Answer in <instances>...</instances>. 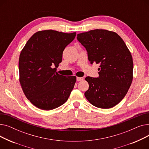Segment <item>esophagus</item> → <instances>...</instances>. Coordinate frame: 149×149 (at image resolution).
<instances>
[{"label": "esophagus", "instance_id": "1", "mask_svg": "<svg viewBox=\"0 0 149 149\" xmlns=\"http://www.w3.org/2000/svg\"><path fill=\"white\" fill-rule=\"evenodd\" d=\"M84 79L83 77H77V81H81Z\"/></svg>", "mask_w": 149, "mask_h": 149}]
</instances>
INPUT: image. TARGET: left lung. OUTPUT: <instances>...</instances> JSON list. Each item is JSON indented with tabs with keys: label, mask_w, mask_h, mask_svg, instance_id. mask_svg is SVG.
Listing matches in <instances>:
<instances>
[{
	"label": "left lung",
	"mask_w": 149,
	"mask_h": 149,
	"mask_svg": "<svg viewBox=\"0 0 149 149\" xmlns=\"http://www.w3.org/2000/svg\"><path fill=\"white\" fill-rule=\"evenodd\" d=\"M77 40L87 50L91 63L100 64L99 77H87L84 95L95 107L109 109L124 98L133 80L134 63L121 37L113 31L93 29L78 34Z\"/></svg>",
	"instance_id": "left-lung-1"
}]
</instances>
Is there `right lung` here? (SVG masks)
I'll return each instance as SVG.
<instances>
[{
	"instance_id": "1",
	"label": "right lung",
	"mask_w": 149,
	"mask_h": 149,
	"mask_svg": "<svg viewBox=\"0 0 149 149\" xmlns=\"http://www.w3.org/2000/svg\"><path fill=\"white\" fill-rule=\"evenodd\" d=\"M76 33L43 30L34 34L19 57V81L26 97L36 107L49 111L63 104L76 82L75 76L56 72L63 52ZM56 66L52 68V66Z\"/></svg>"
}]
</instances>
